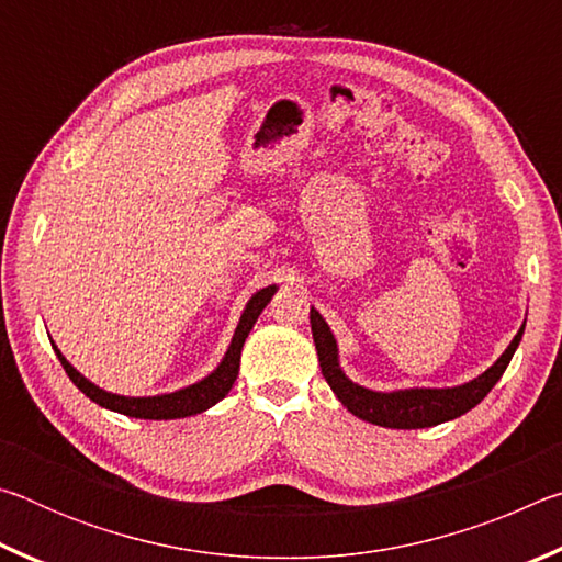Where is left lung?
Instances as JSON below:
<instances>
[{"label": "left lung", "mask_w": 562, "mask_h": 562, "mask_svg": "<svg viewBox=\"0 0 562 562\" xmlns=\"http://www.w3.org/2000/svg\"><path fill=\"white\" fill-rule=\"evenodd\" d=\"M310 325L322 374H325L327 384L337 394L341 406L359 416L361 422L386 426V429H426V426L451 422V418L471 412L475 404H481L486 398V394L496 386L503 372H506V367L510 364V359L516 355L522 339V329H526V322H522L518 335L513 337L506 351L493 361L486 372L461 386H414L396 389V392H374V389L351 382L345 374V369L339 364L337 339L331 335L325 317L315 307L310 310Z\"/></svg>", "instance_id": "left-lung-1"}]
</instances>
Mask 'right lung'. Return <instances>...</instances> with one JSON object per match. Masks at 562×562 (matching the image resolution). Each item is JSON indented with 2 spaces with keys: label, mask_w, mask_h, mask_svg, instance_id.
<instances>
[{
  "label": "right lung",
  "mask_w": 562,
  "mask_h": 562,
  "mask_svg": "<svg viewBox=\"0 0 562 562\" xmlns=\"http://www.w3.org/2000/svg\"><path fill=\"white\" fill-rule=\"evenodd\" d=\"M274 292H278V284H268V288L258 290L250 300H247L240 322H237L235 335L231 339V347H227L225 357L221 359V364H217L211 374L203 376L201 382L188 384L183 389H176V392H168V394L121 396V394L106 392V389H101L93 382H89V379L81 372H76V369L69 364V359L61 355V349L56 347L54 341H52V347L71 382L79 386L81 392L91 398V402H97L103 408H111V412H119V414L131 416V418H150V422H168V418L195 416V414L207 412V408L215 406L233 389L237 372H240V355H243L245 339H247V335H250V329L255 327V322H258L260 312L268 307V302L272 300Z\"/></svg>",
  "instance_id": "right-lung-1"
}]
</instances>
